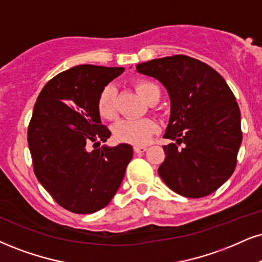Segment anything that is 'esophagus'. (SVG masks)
I'll use <instances>...</instances> for the list:
<instances>
[{"label":"esophagus","mask_w":262,"mask_h":262,"mask_svg":"<svg viewBox=\"0 0 262 262\" xmlns=\"http://www.w3.org/2000/svg\"><path fill=\"white\" fill-rule=\"evenodd\" d=\"M134 150L136 151V153H143V151L147 150V146H135Z\"/></svg>","instance_id":"esophagus-1"}]
</instances>
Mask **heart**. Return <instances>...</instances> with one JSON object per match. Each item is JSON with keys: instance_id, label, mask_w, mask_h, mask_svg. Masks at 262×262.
<instances>
[{"instance_id": "obj_1", "label": "heart", "mask_w": 262, "mask_h": 262, "mask_svg": "<svg viewBox=\"0 0 262 262\" xmlns=\"http://www.w3.org/2000/svg\"><path fill=\"white\" fill-rule=\"evenodd\" d=\"M137 92L140 93L144 101H148L156 90H159L157 85L147 80H140L135 83ZM97 112L99 116L105 120H111L114 118V89L112 86H106L99 93L97 99ZM158 126L153 120L149 119H122L119 120L113 127V134L116 141L124 143L135 144V146H143L146 144L151 135L157 131Z\"/></svg>"}]
</instances>
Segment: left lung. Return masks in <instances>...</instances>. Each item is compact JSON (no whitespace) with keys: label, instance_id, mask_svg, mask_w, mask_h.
<instances>
[{"label":"left lung","instance_id":"left-lung-1","mask_svg":"<svg viewBox=\"0 0 262 262\" xmlns=\"http://www.w3.org/2000/svg\"><path fill=\"white\" fill-rule=\"evenodd\" d=\"M136 70L160 81L170 97L164 137L175 143L163 146L161 180L187 198L211 194L233 173L242 144L233 92L211 67L183 54L137 64Z\"/></svg>","mask_w":262,"mask_h":262}]
</instances>
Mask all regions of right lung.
Listing matches in <instances>:
<instances>
[{
    "label": "right lung",
    "instance_id": "1",
    "mask_svg": "<svg viewBox=\"0 0 262 262\" xmlns=\"http://www.w3.org/2000/svg\"><path fill=\"white\" fill-rule=\"evenodd\" d=\"M124 68L82 64L58 74L42 89L28 128L38 182L53 199L76 214L109 204L134 156L130 144L102 146L112 132L97 112L99 93Z\"/></svg>",
    "mask_w": 262,
    "mask_h": 262
}]
</instances>
